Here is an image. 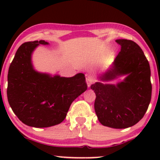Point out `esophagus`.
Listing matches in <instances>:
<instances>
[{
    "instance_id": "34e87169",
    "label": "esophagus",
    "mask_w": 160,
    "mask_h": 160,
    "mask_svg": "<svg viewBox=\"0 0 160 160\" xmlns=\"http://www.w3.org/2000/svg\"><path fill=\"white\" fill-rule=\"evenodd\" d=\"M86 84H87L88 87H90L91 84L94 82V80H93V78L92 76H90V75H86Z\"/></svg>"
}]
</instances>
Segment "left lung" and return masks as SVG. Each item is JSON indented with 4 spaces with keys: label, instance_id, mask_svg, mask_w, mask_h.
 Wrapping results in <instances>:
<instances>
[{
    "label": "left lung",
    "instance_id": "1",
    "mask_svg": "<svg viewBox=\"0 0 160 160\" xmlns=\"http://www.w3.org/2000/svg\"><path fill=\"white\" fill-rule=\"evenodd\" d=\"M120 52L98 81L91 85L95 92V111L103 126L113 128L131 127L143 118L151 99L149 62L141 47L132 40H116ZM123 81L108 84L120 76Z\"/></svg>",
    "mask_w": 160,
    "mask_h": 160
}]
</instances>
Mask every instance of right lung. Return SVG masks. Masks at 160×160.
Masks as SVG:
<instances>
[{
  "label": "right lung",
  "mask_w": 160,
  "mask_h": 160,
  "mask_svg": "<svg viewBox=\"0 0 160 160\" xmlns=\"http://www.w3.org/2000/svg\"><path fill=\"white\" fill-rule=\"evenodd\" d=\"M45 40L26 42L19 47L9 68L7 98L23 123L35 128L58 125L65 120L71 103L87 89L85 75L71 78L37 71L32 53Z\"/></svg>",
  "instance_id": "add662e5"
}]
</instances>
